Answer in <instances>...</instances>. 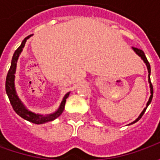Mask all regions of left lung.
<instances>
[{
    "label": "left lung",
    "mask_w": 160,
    "mask_h": 160,
    "mask_svg": "<svg viewBox=\"0 0 160 160\" xmlns=\"http://www.w3.org/2000/svg\"><path fill=\"white\" fill-rule=\"evenodd\" d=\"M133 49V50H134V52L137 54L138 56L141 57V59L143 60V62H145V64H146V66H147V68H148V82H149V86H150V92H151V95H150V98H149V99H148V102L147 103V105H146V108H144V110L141 111V113L140 114V116L138 117V118L136 119L135 121H134L133 122H131L130 124H133L134 123V122H136L137 121H139L140 119L141 118V117L143 116V114L145 113V111H146V110H147V108H148V106L150 104V103L152 102V95H153V89H152V85L151 83V80H150V74H151V67H150V64H149V62H148V59H147V57H146V56H145L144 52L141 50V49H137V48H132Z\"/></svg>",
    "instance_id": "8db88e82"
}]
</instances>
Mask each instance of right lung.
<instances>
[{"label": "right lung", "mask_w": 160, "mask_h": 160, "mask_svg": "<svg viewBox=\"0 0 160 160\" xmlns=\"http://www.w3.org/2000/svg\"><path fill=\"white\" fill-rule=\"evenodd\" d=\"M32 35L26 37L25 39L23 40L21 44L18 49H16L15 52L13 54L12 58V62H11V66L8 70V73L7 75V79H6V92L8 96L9 101L12 104V109L14 110L17 114L19 115V117L24 118L25 120L29 121L35 124H42L48 122H51L54 121L56 118L59 117L60 115L62 113L64 107H65V103H66V99L69 96L70 92H67L65 96L63 97L62 101L61 102L59 108L56 110L55 112H53L51 114H38L33 111L28 110L26 106L24 104L21 99L19 98L17 92L15 89V84H14V80H15V73H16V68H17V62L19 59V55L22 52L23 49L25 47L26 40L29 39Z\"/></svg>", "instance_id": "obj_1"}]
</instances>
